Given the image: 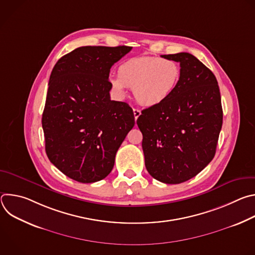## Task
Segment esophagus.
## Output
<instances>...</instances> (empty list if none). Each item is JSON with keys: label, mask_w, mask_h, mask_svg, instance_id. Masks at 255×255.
I'll return each instance as SVG.
<instances>
[{"label": "esophagus", "mask_w": 255, "mask_h": 255, "mask_svg": "<svg viewBox=\"0 0 255 255\" xmlns=\"http://www.w3.org/2000/svg\"><path fill=\"white\" fill-rule=\"evenodd\" d=\"M133 114H134L135 120H137L138 117L141 115V111L139 110V109H133Z\"/></svg>", "instance_id": "34e87169"}]
</instances>
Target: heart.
<instances>
[{
    "label": "heart",
    "instance_id": "1",
    "mask_svg": "<svg viewBox=\"0 0 255 255\" xmlns=\"http://www.w3.org/2000/svg\"><path fill=\"white\" fill-rule=\"evenodd\" d=\"M181 77L178 62L158 56H136L122 62L118 77L111 78L114 92L123 97L126 87L133 89L136 101L144 107L164 103L175 91Z\"/></svg>",
    "mask_w": 255,
    "mask_h": 255
}]
</instances>
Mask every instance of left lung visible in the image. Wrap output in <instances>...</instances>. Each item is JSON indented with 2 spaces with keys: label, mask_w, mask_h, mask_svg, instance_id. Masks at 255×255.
Here are the masks:
<instances>
[{
  "label": "left lung",
  "mask_w": 255,
  "mask_h": 255,
  "mask_svg": "<svg viewBox=\"0 0 255 255\" xmlns=\"http://www.w3.org/2000/svg\"><path fill=\"white\" fill-rule=\"evenodd\" d=\"M161 56L179 62V83L164 103L144 109L136 123L147 171L175 185L196 176L214 158L223 111L218 82L205 64L188 52Z\"/></svg>",
  "instance_id": "obj_1"
}]
</instances>
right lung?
I'll list each match as a JSON object with an SVG mask.
<instances>
[{"instance_id":"right-lung-1","label":"right lung","mask_w":255,"mask_h":255,"mask_svg":"<svg viewBox=\"0 0 255 255\" xmlns=\"http://www.w3.org/2000/svg\"><path fill=\"white\" fill-rule=\"evenodd\" d=\"M130 46H83L54 65L42 114L45 150L66 176L90 184L111 172L135 124L132 108L111 101L109 74Z\"/></svg>"}]
</instances>
